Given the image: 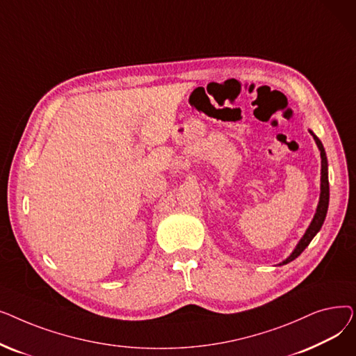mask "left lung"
Here are the masks:
<instances>
[{
	"label": "left lung",
	"mask_w": 356,
	"mask_h": 356,
	"mask_svg": "<svg viewBox=\"0 0 356 356\" xmlns=\"http://www.w3.org/2000/svg\"><path fill=\"white\" fill-rule=\"evenodd\" d=\"M312 133V131H310ZM317 147H319L321 149V157H322V188H321V200H319V204H317V209H316V213H314V218L310 223V227L307 228L306 234L303 235V238L300 239V242H298L296 250L291 252V255L284 261L283 264H287L290 263V261H293L294 258H297L298 255H300L306 247L310 244V241L314 238V235L321 231L323 222H325V218H326V213H327V207H329V180H327V159H326V153H325V148H323V144L322 141L317 138L313 133H312ZM282 266V264H280Z\"/></svg>",
	"instance_id": "8db88e82"
}]
</instances>
